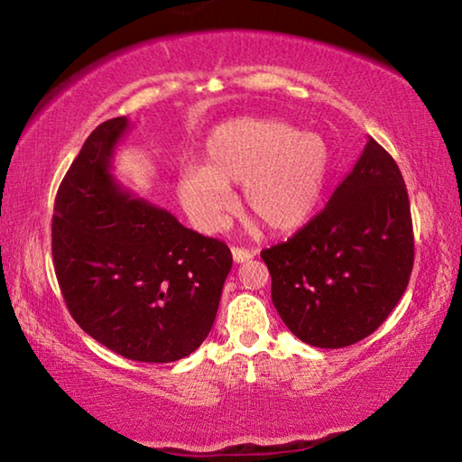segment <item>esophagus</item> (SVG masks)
<instances>
[{
  "mask_svg": "<svg viewBox=\"0 0 462 462\" xmlns=\"http://www.w3.org/2000/svg\"><path fill=\"white\" fill-rule=\"evenodd\" d=\"M232 256H234V261H236V263H246V261L253 259L254 253H253V250H248V248L232 246Z\"/></svg>",
  "mask_w": 462,
  "mask_h": 462,
  "instance_id": "esophagus-1",
  "label": "esophagus"
}]
</instances>
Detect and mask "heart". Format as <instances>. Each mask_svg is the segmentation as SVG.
<instances>
[{
	"label": "heart",
	"mask_w": 462,
	"mask_h": 462,
	"mask_svg": "<svg viewBox=\"0 0 462 462\" xmlns=\"http://www.w3.org/2000/svg\"><path fill=\"white\" fill-rule=\"evenodd\" d=\"M328 146L273 118H238L214 130L206 167H187L177 193L198 228L214 232L232 209L230 185L242 183V208L271 232L308 222L328 175Z\"/></svg>",
	"instance_id": "heart-1"
}]
</instances>
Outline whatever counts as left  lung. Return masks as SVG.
<instances>
[{"label":"left lung","instance_id":"8db88e82","mask_svg":"<svg viewBox=\"0 0 462 462\" xmlns=\"http://www.w3.org/2000/svg\"><path fill=\"white\" fill-rule=\"evenodd\" d=\"M261 256L271 300L301 342L344 348L373 334L413 267L410 199L393 156L369 138L322 212Z\"/></svg>","mask_w":462,"mask_h":462}]
</instances>
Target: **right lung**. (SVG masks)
Returning <instances> with one entry per match:
<instances>
[{"label":"right lung","mask_w":462,"mask_h":462,"mask_svg":"<svg viewBox=\"0 0 462 462\" xmlns=\"http://www.w3.org/2000/svg\"><path fill=\"white\" fill-rule=\"evenodd\" d=\"M128 118L91 132L57 191L52 261L91 338L130 361L173 363L206 340L232 269L230 248L122 189L114 148Z\"/></svg>","instance_id":"right-lung-1"}]
</instances>
